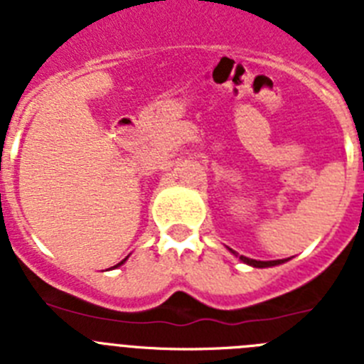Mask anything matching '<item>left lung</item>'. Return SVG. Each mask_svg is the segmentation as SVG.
Masks as SVG:
<instances>
[{
	"mask_svg": "<svg viewBox=\"0 0 364 364\" xmlns=\"http://www.w3.org/2000/svg\"><path fill=\"white\" fill-rule=\"evenodd\" d=\"M231 253H235L233 250H231ZM237 255V253H235ZM242 262H246V264L253 266V268H269V266H277V264H282V262H286V259L282 260H255V259H247V257L240 255L239 257Z\"/></svg>",
	"mask_w": 364,
	"mask_h": 364,
	"instance_id": "obj_1",
	"label": "left lung"
}]
</instances>
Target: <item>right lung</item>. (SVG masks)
I'll use <instances>...</instances> for the list:
<instances>
[{
	"label": "right lung",
	"mask_w": 364,
	"mask_h": 364,
	"mask_svg": "<svg viewBox=\"0 0 364 364\" xmlns=\"http://www.w3.org/2000/svg\"><path fill=\"white\" fill-rule=\"evenodd\" d=\"M125 260H127V257H125V259H124V260H122V262H118V264H117V266H122V264H124V262H125ZM117 266H112V268H117Z\"/></svg>",
	"instance_id": "add662e5"
}]
</instances>
